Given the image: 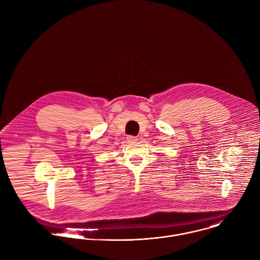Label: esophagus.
<instances>
[{
    "label": "esophagus",
    "mask_w": 260,
    "mask_h": 260,
    "mask_svg": "<svg viewBox=\"0 0 260 260\" xmlns=\"http://www.w3.org/2000/svg\"><path fill=\"white\" fill-rule=\"evenodd\" d=\"M126 140H127V142L128 143H136L139 139L137 138V137H133V136H128L127 138H126Z\"/></svg>",
    "instance_id": "obj_1"
}]
</instances>
